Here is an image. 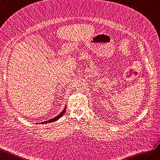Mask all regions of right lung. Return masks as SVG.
<instances>
[{"label":"right lung","instance_id":"obj_1","mask_svg":"<svg viewBox=\"0 0 160 160\" xmlns=\"http://www.w3.org/2000/svg\"><path fill=\"white\" fill-rule=\"evenodd\" d=\"M66 107H65L64 109H63V111L60 114V115H58L57 117H54L53 118H52V119H50V120H49V121H46L42 122H41V123H42V124H43V123H48V122H53V121H57V120L59 119V118H60L61 117H62V115H63V113L65 112V111H66Z\"/></svg>","mask_w":160,"mask_h":160}]
</instances>
